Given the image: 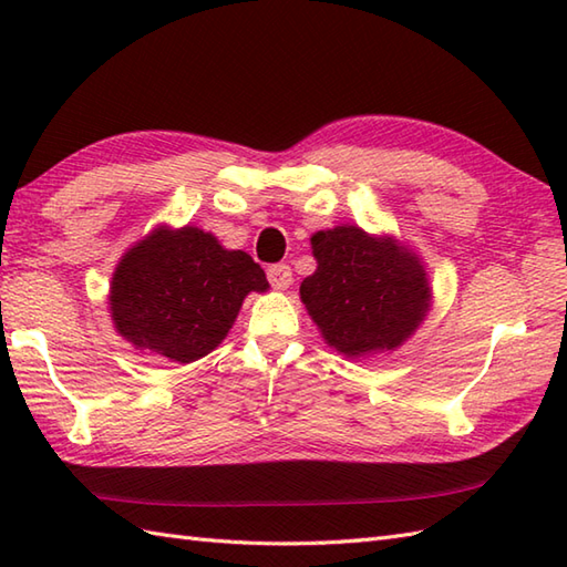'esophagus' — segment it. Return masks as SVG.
<instances>
[{
    "label": "esophagus",
    "instance_id": "esophagus-1",
    "mask_svg": "<svg viewBox=\"0 0 567 567\" xmlns=\"http://www.w3.org/2000/svg\"><path fill=\"white\" fill-rule=\"evenodd\" d=\"M268 280H270V285L275 287V290H287V287L292 285L290 265H285V262L270 265V268H268Z\"/></svg>",
    "mask_w": 567,
    "mask_h": 567
}]
</instances>
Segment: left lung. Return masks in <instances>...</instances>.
<instances>
[{
	"mask_svg": "<svg viewBox=\"0 0 567 567\" xmlns=\"http://www.w3.org/2000/svg\"><path fill=\"white\" fill-rule=\"evenodd\" d=\"M311 252L317 270L299 299L333 351L353 360L392 353L424 323L429 275L402 240L343 224L311 236Z\"/></svg>",
	"mask_w": 567,
	"mask_h": 567,
	"instance_id": "8db88e82",
	"label": "left lung"
}]
</instances>
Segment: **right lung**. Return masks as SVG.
<instances>
[{
    "label": "right lung",
    "mask_w": 567,
    "mask_h": 567,
    "mask_svg": "<svg viewBox=\"0 0 567 567\" xmlns=\"http://www.w3.org/2000/svg\"><path fill=\"white\" fill-rule=\"evenodd\" d=\"M260 265L197 226H158L112 275L110 315L136 351L195 363L219 346L250 292H268Z\"/></svg>",
    "instance_id": "right-lung-1"
}]
</instances>
